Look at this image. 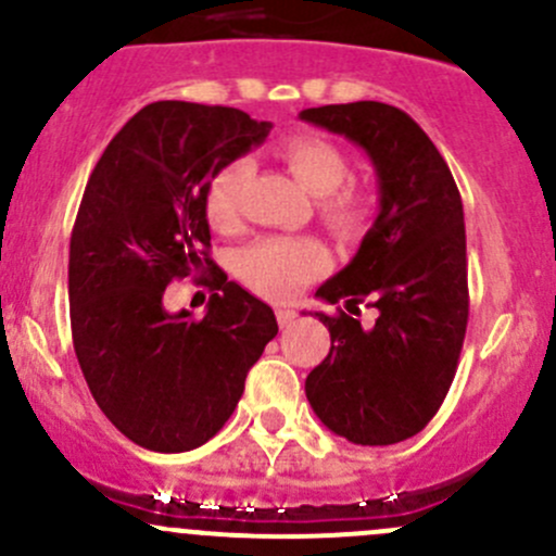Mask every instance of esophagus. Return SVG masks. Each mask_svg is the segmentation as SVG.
<instances>
[{"label":"esophagus","mask_w":556,"mask_h":556,"mask_svg":"<svg viewBox=\"0 0 556 556\" xmlns=\"http://www.w3.org/2000/svg\"><path fill=\"white\" fill-rule=\"evenodd\" d=\"M295 317H299V314H295V309H290V306H282V309H277L279 328H290V325L295 323Z\"/></svg>","instance_id":"34e87169"}]
</instances>
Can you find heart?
<instances>
[{"label":"heart","instance_id":"1","mask_svg":"<svg viewBox=\"0 0 556 556\" xmlns=\"http://www.w3.org/2000/svg\"><path fill=\"white\" fill-rule=\"evenodd\" d=\"M277 155L290 174L317 195L319 220L336 239H361L377 217V195L366 188L344 185L350 179V159L333 139L323 134H293L282 139ZM250 177L244 159L228 161L212 174L204 195L206 220L220 231L237 226L239 199ZM328 268V252L314 239L268 237L250 244L239 255V274L247 288L271 301H285L317 279Z\"/></svg>","mask_w":556,"mask_h":556}]
</instances>
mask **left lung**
I'll return each mask as SVG.
<instances>
[{
  "instance_id": "obj_1",
  "label": "left lung",
  "mask_w": 556,
  "mask_h": 556,
  "mask_svg": "<svg viewBox=\"0 0 556 556\" xmlns=\"http://www.w3.org/2000/svg\"><path fill=\"white\" fill-rule=\"evenodd\" d=\"M301 121L361 144L379 177V215L346 268L319 285L328 304L371 300L374 329L323 314L330 352L306 377L328 430L387 446L417 435L444 403L468 328L463 199L444 155L414 117L382 102L325 104Z\"/></svg>"
}]
</instances>
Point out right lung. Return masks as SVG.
<instances>
[{"instance_id":"obj_1","label":"right lung","mask_w":556,"mask_h":556,"mask_svg":"<svg viewBox=\"0 0 556 556\" xmlns=\"http://www.w3.org/2000/svg\"><path fill=\"white\" fill-rule=\"evenodd\" d=\"M268 131L233 106L153 102L88 177L70 239L72 341L104 417L144 450L206 444L279 330L210 257L204 212L212 174ZM185 276L222 290L201 320L163 309L165 285Z\"/></svg>"}]
</instances>
